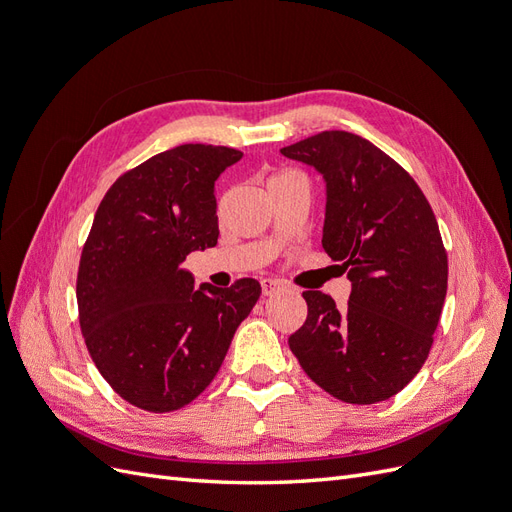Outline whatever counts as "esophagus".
Segmentation results:
<instances>
[{
	"mask_svg": "<svg viewBox=\"0 0 512 512\" xmlns=\"http://www.w3.org/2000/svg\"><path fill=\"white\" fill-rule=\"evenodd\" d=\"M260 286H262V294H265V297H271V294H277L284 288L280 280H271V277H265V280L260 282Z\"/></svg>",
	"mask_w": 512,
	"mask_h": 512,
	"instance_id": "34e87169",
	"label": "esophagus"
}]
</instances>
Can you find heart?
I'll return each mask as SVG.
<instances>
[{"label": "heart", "instance_id": "b5f03b06", "mask_svg": "<svg viewBox=\"0 0 512 512\" xmlns=\"http://www.w3.org/2000/svg\"><path fill=\"white\" fill-rule=\"evenodd\" d=\"M280 177H282V175H280Z\"/></svg>", "mask_w": 512, "mask_h": 512}]
</instances>
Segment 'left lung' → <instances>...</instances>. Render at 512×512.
<instances>
[{
	"instance_id": "1",
	"label": "left lung",
	"mask_w": 512,
	"mask_h": 512,
	"mask_svg": "<svg viewBox=\"0 0 512 512\" xmlns=\"http://www.w3.org/2000/svg\"><path fill=\"white\" fill-rule=\"evenodd\" d=\"M280 151L322 175V247L352 282L344 309L303 292L307 320L290 350L346 404L389 399L423 367L442 314L448 260L436 215L406 170L361 136L329 130Z\"/></svg>"
}]
</instances>
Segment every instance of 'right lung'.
<instances>
[{
  "mask_svg": "<svg viewBox=\"0 0 512 512\" xmlns=\"http://www.w3.org/2000/svg\"><path fill=\"white\" fill-rule=\"evenodd\" d=\"M241 158L213 145L162 151L96 211L76 277L81 331L102 378L136 408L173 412L203 393L260 297L252 277L194 288L181 267L218 243L215 181Z\"/></svg>",
  "mask_w": 512,
  "mask_h": 512,
  "instance_id": "obj_1",
  "label": "right lung"
}]
</instances>
